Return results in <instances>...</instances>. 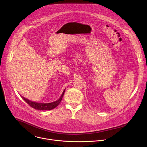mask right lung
I'll return each instance as SVG.
<instances>
[{"label":"right lung","instance_id":"right-lung-1","mask_svg":"<svg viewBox=\"0 0 147 147\" xmlns=\"http://www.w3.org/2000/svg\"><path fill=\"white\" fill-rule=\"evenodd\" d=\"M65 92V89L63 92L61 96L60 97V98L53 102H51V103H38L36 102H32L31 100H30L28 99H27V98L21 96L22 97V98L29 105L32 107V108L35 109H37V110H51L53 109L54 108H55L60 103L63 96L64 93Z\"/></svg>","mask_w":147,"mask_h":147}]
</instances>
